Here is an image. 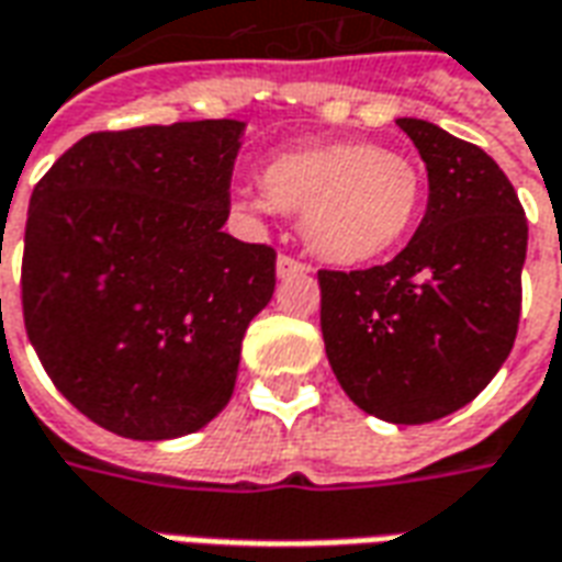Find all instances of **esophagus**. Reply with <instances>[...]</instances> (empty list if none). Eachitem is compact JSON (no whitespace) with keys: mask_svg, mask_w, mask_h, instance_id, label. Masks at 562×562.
Segmentation results:
<instances>
[{"mask_svg":"<svg viewBox=\"0 0 562 562\" xmlns=\"http://www.w3.org/2000/svg\"><path fill=\"white\" fill-rule=\"evenodd\" d=\"M276 272L278 278H290V276H308L311 266L296 260V257H290V254H278L276 260Z\"/></svg>","mask_w":562,"mask_h":562,"instance_id":"1","label":"esophagus"}]
</instances>
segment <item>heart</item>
Returning a JSON list of instances; mask_svg holds the SVG:
<instances>
[{
    "label": "heart",
    "mask_w": 562,
    "mask_h": 562,
    "mask_svg": "<svg viewBox=\"0 0 562 562\" xmlns=\"http://www.w3.org/2000/svg\"><path fill=\"white\" fill-rule=\"evenodd\" d=\"M263 188L276 209L302 212L311 251L338 266L395 251L425 203L419 167L407 155L362 140L284 151L266 164Z\"/></svg>",
    "instance_id": "1"
}]
</instances>
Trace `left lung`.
<instances>
[{
    "label": "left lung",
    "mask_w": 562,
    "mask_h": 562,
    "mask_svg": "<svg viewBox=\"0 0 562 562\" xmlns=\"http://www.w3.org/2000/svg\"><path fill=\"white\" fill-rule=\"evenodd\" d=\"M428 167V212L389 263L321 269L329 366L356 407L422 425L461 411L506 362L521 317L527 218L488 151L398 119Z\"/></svg>",
    "instance_id": "obj_1"
}]
</instances>
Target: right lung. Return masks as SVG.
<instances>
[{
	"label": "right lung",
	"instance_id": "add662e5",
	"mask_svg": "<svg viewBox=\"0 0 562 562\" xmlns=\"http://www.w3.org/2000/svg\"><path fill=\"white\" fill-rule=\"evenodd\" d=\"M241 122L92 131L29 200L20 302L53 386L131 440L182 437L236 386L276 248L221 231Z\"/></svg>",
	"mask_w": 562,
	"mask_h": 562
}]
</instances>
